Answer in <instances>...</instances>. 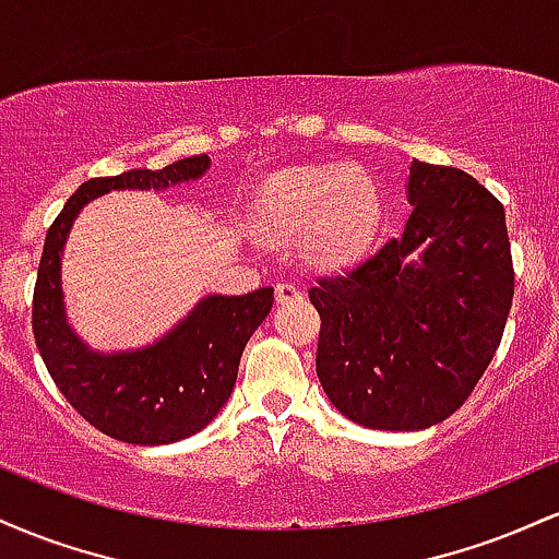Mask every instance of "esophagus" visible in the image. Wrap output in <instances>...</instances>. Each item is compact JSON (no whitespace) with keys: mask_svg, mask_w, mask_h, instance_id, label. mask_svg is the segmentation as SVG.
Returning a JSON list of instances; mask_svg holds the SVG:
<instances>
[{"mask_svg":"<svg viewBox=\"0 0 559 559\" xmlns=\"http://www.w3.org/2000/svg\"><path fill=\"white\" fill-rule=\"evenodd\" d=\"M275 299H278L281 305H286V301H294V299H301V288L297 284H292V281H284V284L275 286Z\"/></svg>","mask_w":559,"mask_h":559,"instance_id":"34e87169","label":"esophagus"}]
</instances>
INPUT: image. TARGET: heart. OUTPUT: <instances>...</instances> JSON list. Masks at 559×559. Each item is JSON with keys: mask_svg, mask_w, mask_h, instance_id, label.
I'll return each mask as SVG.
<instances>
[{"mask_svg": "<svg viewBox=\"0 0 559 559\" xmlns=\"http://www.w3.org/2000/svg\"><path fill=\"white\" fill-rule=\"evenodd\" d=\"M258 217L278 236L307 230L312 258L338 262L370 241L381 217V191L360 168H294L262 186Z\"/></svg>", "mask_w": 559, "mask_h": 559, "instance_id": "heart-1", "label": "heart"}]
</instances>
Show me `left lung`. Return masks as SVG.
I'll use <instances>...</instances> for the list:
<instances>
[{
  "instance_id": "obj_1",
  "label": "left lung",
  "mask_w": 559,
  "mask_h": 559,
  "mask_svg": "<svg viewBox=\"0 0 559 559\" xmlns=\"http://www.w3.org/2000/svg\"><path fill=\"white\" fill-rule=\"evenodd\" d=\"M400 236L320 275L316 368L333 407L418 431L463 407L502 342L515 294L504 207L465 170L413 159ZM420 242V266L401 262Z\"/></svg>"
}]
</instances>
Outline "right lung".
Returning <instances> with one entry per match:
<instances>
[{"label":"right lung","instance_id":"obj_1","mask_svg":"<svg viewBox=\"0 0 559 559\" xmlns=\"http://www.w3.org/2000/svg\"><path fill=\"white\" fill-rule=\"evenodd\" d=\"M207 155L159 170L92 178L68 199L47 230L38 260L31 325L49 376L83 420L128 444H170L202 431L234 391L241 352L273 307V288L243 297H207L157 344L126 355H96L68 329L60 292V252L70 223L88 199L110 189H165L199 178Z\"/></svg>","mask_w":559,"mask_h":559}]
</instances>
